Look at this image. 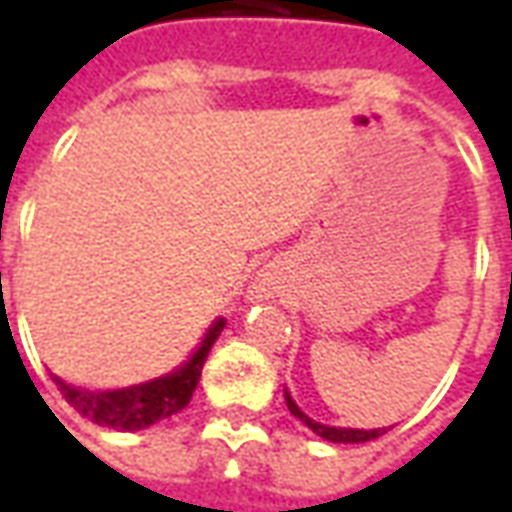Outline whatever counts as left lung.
Returning a JSON list of instances; mask_svg holds the SVG:
<instances>
[{
	"label": "left lung",
	"instance_id": "1",
	"mask_svg": "<svg viewBox=\"0 0 512 512\" xmlns=\"http://www.w3.org/2000/svg\"><path fill=\"white\" fill-rule=\"evenodd\" d=\"M285 400H288V408L290 414H296V417L307 425V428H312L321 439L326 441H340V444H359V441H370V439H378V436H384L386 428H376V430H356V428H329V425H321V422H315V419H310L304 411H301L293 400H290V395H285Z\"/></svg>",
	"mask_w": 512,
	"mask_h": 512
}]
</instances>
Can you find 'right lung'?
<instances>
[{
	"label": "right lung",
	"instance_id": "obj_1",
	"mask_svg": "<svg viewBox=\"0 0 512 512\" xmlns=\"http://www.w3.org/2000/svg\"><path fill=\"white\" fill-rule=\"evenodd\" d=\"M222 329L224 318H219L205 334L200 351L191 356L186 365L175 373H169V376L150 381V384L117 389V392H87V389H76V386H68L57 378V386H60L62 397L95 425L117 430L150 428L161 419L178 414L180 408L189 406L197 381H200L202 365L208 359V351L216 343V337L222 334Z\"/></svg>",
	"mask_w": 512,
	"mask_h": 512
}]
</instances>
